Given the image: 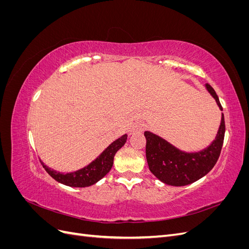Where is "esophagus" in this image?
I'll list each match as a JSON object with an SVG mask.
<instances>
[{
	"label": "esophagus",
	"instance_id": "34e87169",
	"mask_svg": "<svg viewBox=\"0 0 249 249\" xmlns=\"http://www.w3.org/2000/svg\"><path fill=\"white\" fill-rule=\"evenodd\" d=\"M143 131V125L140 123L135 124L131 130V134H135V133H141Z\"/></svg>",
	"mask_w": 249,
	"mask_h": 249
}]
</instances>
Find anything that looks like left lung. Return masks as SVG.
Instances as JSON below:
<instances>
[{"label":"left lung","instance_id":"8db88e82","mask_svg":"<svg viewBox=\"0 0 249 249\" xmlns=\"http://www.w3.org/2000/svg\"><path fill=\"white\" fill-rule=\"evenodd\" d=\"M206 89L222 111L215 90L209 84H206ZM225 124L222 113L215 139L209 146L196 153L184 152L158 135L148 131L144 132L145 154L150 172L161 182L170 186L179 187L196 182L216 164L222 148Z\"/></svg>","mask_w":249,"mask_h":249}]
</instances>
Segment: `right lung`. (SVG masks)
Instances as JSON below:
<instances>
[{"mask_svg": "<svg viewBox=\"0 0 249 249\" xmlns=\"http://www.w3.org/2000/svg\"><path fill=\"white\" fill-rule=\"evenodd\" d=\"M126 138L127 135L124 134L122 137L113 141L95 160L77 171L61 173L44 165L42 161H40V163L49 175L59 183L70 187H89L99 182L110 171L113 165V160H114V156L117 153V150L124 145Z\"/></svg>", "mask_w": 249, "mask_h": 249, "instance_id": "1", "label": "right lung"}]
</instances>
